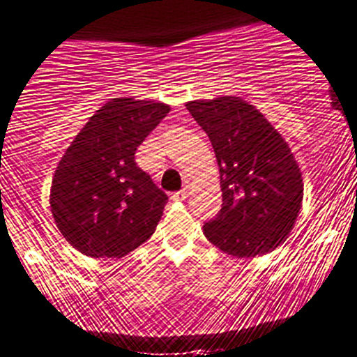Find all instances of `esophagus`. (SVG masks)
Wrapping results in <instances>:
<instances>
[{"mask_svg":"<svg viewBox=\"0 0 357 357\" xmlns=\"http://www.w3.org/2000/svg\"><path fill=\"white\" fill-rule=\"evenodd\" d=\"M186 197H188V192H186V190H179V192H174V194L171 195L172 201H178V202L186 201Z\"/></svg>","mask_w":357,"mask_h":357,"instance_id":"obj_1","label":"esophagus"}]
</instances>
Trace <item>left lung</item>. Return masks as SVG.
Masks as SVG:
<instances>
[{
    "label": "left lung",
    "instance_id": "1",
    "mask_svg": "<svg viewBox=\"0 0 357 357\" xmlns=\"http://www.w3.org/2000/svg\"><path fill=\"white\" fill-rule=\"evenodd\" d=\"M208 133L222 186V209L204 236L232 257L264 255L291 234L303 202L294 155L275 126L239 96L186 103Z\"/></svg>",
    "mask_w": 357,
    "mask_h": 357
}]
</instances>
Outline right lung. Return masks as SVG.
<instances>
[{
    "label": "right lung",
    "mask_w": 357,
    "mask_h": 357,
    "mask_svg": "<svg viewBox=\"0 0 357 357\" xmlns=\"http://www.w3.org/2000/svg\"><path fill=\"white\" fill-rule=\"evenodd\" d=\"M167 103L112 98L89 118L56 167L51 211L63 238L89 257L119 259L151 238L169 197L135 151Z\"/></svg>",
    "instance_id": "right-lung-1"
}]
</instances>
